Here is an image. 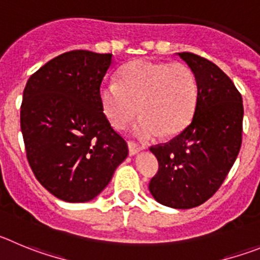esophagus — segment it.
<instances>
[{
	"instance_id": "1",
	"label": "esophagus",
	"mask_w": 260,
	"mask_h": 260,
	"mask_svg": "<svg viewBox=\"0 0 260 260\" xmlns=\"http://www.w3.org/2000/svg\"><path fill=\"white\" fill-rule=\"evenodd\" d=\"M128 149H129L131 155H135V154H137L139 151H141L142 149H144V146L135 141H128Z\"/></svg>"
}]
</instances>
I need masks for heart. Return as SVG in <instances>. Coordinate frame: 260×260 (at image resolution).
Here are the masks:
<instances>
[{
  "mask_svg": "<svg viewBox=\"0 0 260 260\" xmlns=\"http://www.w3.org/2000/svg\"><path fill=\"white\" fill-rule=\"evenodd\" d=\"M100 94L114 128H127L139 111L142 116L133 133L149 140L176 135L189 124L197 106L198 84L184 63L136 59L120 70L119 84H102Z\"/></svg>",
  "mask_w": 260,
  "mask_h": 260,
  "instance_id": "heart-1",
  "label": "heart"
}]
</instances>
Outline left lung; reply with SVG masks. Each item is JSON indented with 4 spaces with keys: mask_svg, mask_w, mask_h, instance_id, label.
I'll return each instance as SVG.
<instances>
[{
    "mask_svg": "<svg viewBox=\"0 0 260 260\" xmlns=\"http://www.w3.org/2000/svg\"><path fill=\"white\" fill-rule=\"evenodd\" d=\"M177 54L196 75L197 106L176 137L150 147L159 168L149 190L159 203L185 210L211 198L232 168L242 142L244 105L215 63L188 51Z\"/></svg>",
    "mask_w": 260,
    "mask_h": 260,
    "instance_id": "left-lung-1",
    "label": "left lung"
}]
</instances>
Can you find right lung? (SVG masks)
<instances>
[{
	"label": "right lung",
	"mask_w": 260,
	"mask_h": 260,
	"mask_svg": "<svg viewBox=\"0 0 260 260\" xmlns=\"http://www.w3.org/2000/svg\"><path fill=\"white\" fill-rule=\"evenodd\" d=\"M111 63L113 54L71 50L25 84L20 128L27 160L40 184L66 202L93 200L128 155L100 94Z\"/></svg>",
	"instance_id": "obj_1"
}]
</instances>
